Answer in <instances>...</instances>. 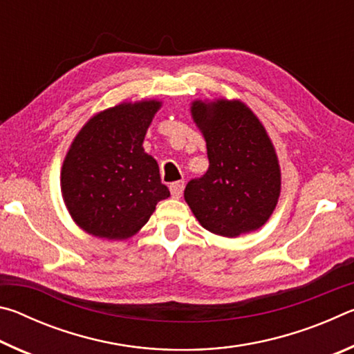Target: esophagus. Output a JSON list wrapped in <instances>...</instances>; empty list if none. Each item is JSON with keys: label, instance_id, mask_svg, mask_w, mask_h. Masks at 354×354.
I'll use <instances>...</instances> for the list:
<instances>
[{"label": "esophagus", "instance_id": "1", "mask_svg": "<svg viewBox=\"0 0 354 354\" xmlns=\"http://www.w3.org/2000/svg\"><path fill=\"white\" fill-rule=\"evenodd\" d=\"M183 190H184V181H176L170 184V192L175 198H179V196L183 195Z\"/></svg>", "mask_w": 354, "mask_h": 354}]
</instances>
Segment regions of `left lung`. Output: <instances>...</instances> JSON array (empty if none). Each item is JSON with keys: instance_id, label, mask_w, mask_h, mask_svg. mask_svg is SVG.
Wrapping results in <instances>:
<instances>
[{"instance_id": "1", "label": "left lung", "mask_w": 354, "mask_h": 354, "mask_svg": "<svg viewBox=\"0 0 354 354\" xmlns=\"http://www.w3.org/2000/svg\"><path fill=\"white\" fill-rule=\"evenodd\" d=\"M192 118L205 136L209 169L184 198L205 230L237 237L259 230L279 198L278 156L266 128L239 100H196Z\"/></svg>"}]
</instances>
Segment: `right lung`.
I'll list each match as a JSON object with an SVG mask.
<instances>
[{
  "label": "right lung",
  "instance_id": "obj_1",
  "mask_svg": "<svg viewBox=\"0 0 354 354\" xmlns=\"http://www.w3.org/2000/svg\"><path fill=\"white\" fill-rule=\"evenodd\" d=\"M162 103H122L93 115L70 145L61 171L64 203L88 234L124 241L170 196L142 143Z\"/></svg>",
  "mask_w": 354,
  "mask_h": 354
}]
</instances>
